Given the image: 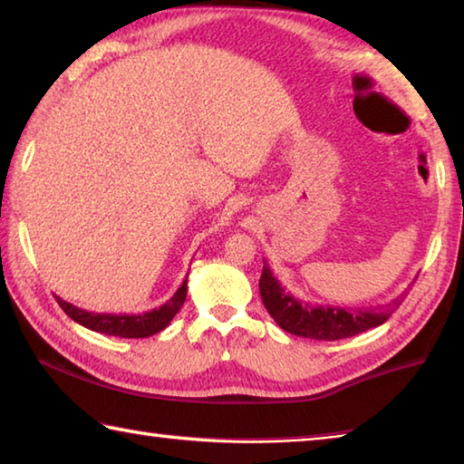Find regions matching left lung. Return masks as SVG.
<instances>
[{"label":"left lung","mask_w":464,"mask_h":464,"mask_svg":"<svg viewBox=\"0 0 464 464\" xmlns=\"http://www.w3.org/2000/svg\"><path fill=\"white\" fill-rule=\"evenodd\" d=\"M259 293L265 309L269 311L275 323L283 331L297 337L314 341H339L353 337L362 331L379 327L391 317L405 295H401L389 304V309H369V311H349L341 307H323V304H309L295 299L283 285L275 279L267 261L263 259V275L259 279Z\"/></svg>","instance_id":"obj_1"}]
</instances>
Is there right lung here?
Listing matches in <instances>:
<instances>
[{
  "label": "right lung",
  "mask_w": 464,
  "mask_h": 464,
  "mask_svg": "<svg viewBox=\"0 0 464 464\" xmlns=\"http://www.w3.org/2000/svg\"><path fill=\"white\" fill-rule=\"evenodd\" d=\"M185 297H187V279L181 283V287L175 291L173 297L167 303H163L160 309H151L137 314H125V313L115 314V313L85 311V309L75 307L72 303L59 299L55 295L59 307H62L67 313V317H72L75 323L83 324V327L90 331L113 334V337H123V339H143L163 331L167 324L171 323L177 311L181 309Z\"/></svg>",
  "instance_id": "1"
}]
</instances>
